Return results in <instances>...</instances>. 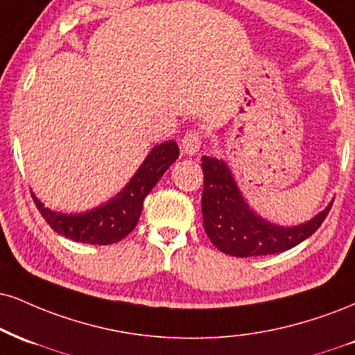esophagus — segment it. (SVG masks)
Listing matches in <instances>:
<instances>
[{
    "label": "esophagus",
    "instance_id": "1",
    "mask_svg": "<svg viewBox=\"0 0 355 355\" xmlns=\"http://www.w3.org/2000/svg\"><path fill=\"white\" fill-rule=\"evenodd\" d=\"M200 145H202V137L198 135V132H187L182 139V150L187 155H195L200 150Z\"/></svg>",
    "mask_w": 355,
    "mask_h": 355
}]
</instances>
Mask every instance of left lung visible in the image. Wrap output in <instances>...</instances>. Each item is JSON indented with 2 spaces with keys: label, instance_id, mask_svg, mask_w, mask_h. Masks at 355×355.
I'll list each match as a JSON object with an SVG mask.
<instances>
[{
  "label": "left lung",
  "instance_id": "8db88e82",
  "mask_svg": "<svg viewBox=\"0 0 355 355\" xmlns=\"http://www.w3.org/2000/svg\"><path fill=\"white\" fill-rule=\"evenodd\" d=\"M205 187L202 213L205 233L226 254L238 258L275 254L309 238L331 210L332 202L301 225L283 226L263 218L250 207L234 175L223 159H202Z\"/></svg>",
  "mask_w": 355,
  "mask_h": 355
}]
</instances>
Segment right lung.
<instances>
[{
	"instance_id": "1",
	"label": "right lung",
	"mask_w": 355,
	"mask_h": 355,
	"mask_svg": "<svg viewBox=\"0 0 355 355\" xmlns=\"http://www.w3.org/2000/svg\"><path fill=\"white\" fill-rule=\"evenodd\" d=\"M178 159V145L166 140L152 148L139 170L117 195L92 210L80 213L54 211L33 193L37 210L55 233L87 245H112L135 228L145 196L150 193L168 166Z\"/></svg>"
}]
</instances>
